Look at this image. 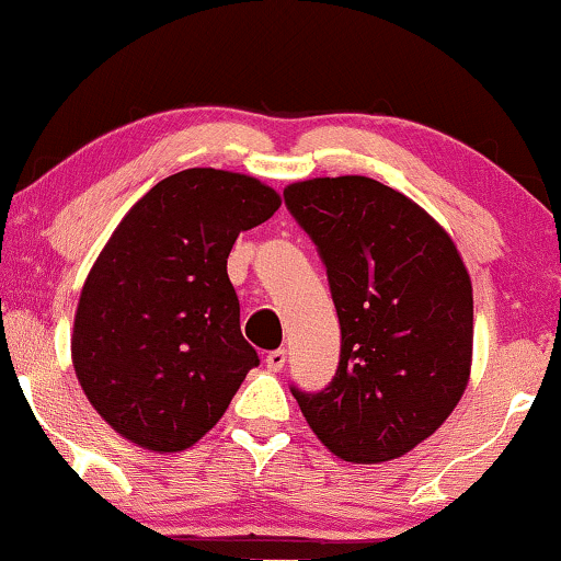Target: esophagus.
<instances>
[{
    "label": "esophagus",
    "instance_id": "1",
    "mask_svg": "<svg viewBox=\"0 0 561 561\" xmlns=\"http://www.w3.org/2000/svg\"><path fill=\"white\" fill-rule=\"evenodd\" d=\"M265 365H267V370H271V373H280L283 365H286V350H273V352H267Z\"/></svg>",
    "mask_w": 561,
    "mask_h": 561
}]
</instances>
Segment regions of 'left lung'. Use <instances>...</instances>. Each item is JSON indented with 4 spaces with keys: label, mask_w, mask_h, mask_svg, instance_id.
Listing matches in <instances>:
<instances>
[{
    "label": "left lung",
    "mask_w": 561,
    "mask_h": 561,
    "mask_svg": "<svg viewBox=\"0 0 561 561\" xmlns=\"http://www.w3.org/2000/svg\"><path fill=\"white\" fill-rule=\"evenodd\" d=\"M286 204L327 265L342 327L332 386L294 390L344 462L378 465L428 439L472 370V280L455 240L416 202L367 175L288 183Z\"/></svg>",
    "instance_id": "left-lung-1"
}]
</instances>
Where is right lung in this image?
<instances>
[{"label":"right lung","instance_id":"obj_1","mask_svg":"<svg viewBox=\"0 0 561 561\" xmlns=\"http://www.w3.org/2000/svg\"><path fill=\"white\" fill-rule=\"evenodd\" d=\"M278 209V191L255 175L188 168L137 198L99 252L71 363L94 411L135 447H194L260 363L227 257L237 234Z\"/></svg>","mask_w":561,"mask_h":561}]
</instances>
